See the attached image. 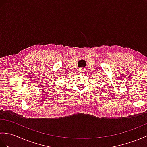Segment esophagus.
<instances>
[{
	"instance_id": "1",
	"label": "esophagus",
	"mask_w": 147,
	"mask_h": 147,
	"mask_svg": "<svg viewBox=\"0 0 147 147\" xmlns=\"http://www.w3.org/2000/svg\"><path fill=\"white\" fill-rule=\"evenodd\" d=\"M79 71H80V73H83L84 71H85V70L83 69H82V68H81V69H79Z\"/></svg>"
}]
</instances>
